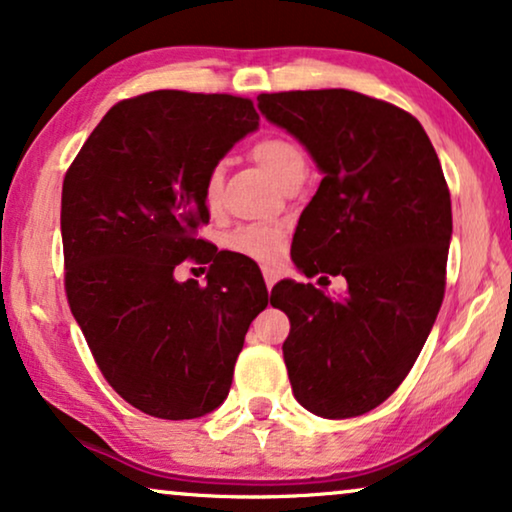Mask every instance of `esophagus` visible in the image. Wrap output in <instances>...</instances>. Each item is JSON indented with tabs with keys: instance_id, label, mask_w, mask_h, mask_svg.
<instances>
[{
	"instance_id": "esophagus-1",
	"label": "esophagus",
	"mask_w": 512,
	"mask_h": 512,
	"mask_svg": "<svg viewBox=\"0 0 512 512\" xmlns=\"http://www.w3.org/2000/svg\"><path fill=\"white\" fill-rule=\"evenodd\" d=\"M263 277H265V284H268V289H272L277 284V280H280V275H277L275 268H270V265H263Z\"/></svg>"
}]
</instances>
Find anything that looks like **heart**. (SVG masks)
<instances>
[{
    "label": "heart",
    "mask_w": 512,
    "mask_h": 512,
    "mask_svg": "<svg viewBox=\"0 0 512 512\" xmlns=\"http://www.w3.org/2000/svg\"><path fill=\"white\" fill-rule=\"evenodd\" d=\"M251 157L256 164L268 174L272 181L284 183L298 169H305V157L296 143L287 141L282 136H268L254 143ZM221 185H223V167H214L204 181V204L209 209H216L221 202ZM282 247V230L272 225H244L237 228L228 237V249L235 254L258 258H272Z\"/></svg>",
    "instance_id": "b5f03b06"
}]
</instances>
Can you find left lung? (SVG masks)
Returning a JSON list of instances; mask_svg holds the SVG:
<instances>
[{
    "label": "left lung",
    "mask_w": 512,
    "mask_h": 512,
    "mask_svg": "<svg viewBox=\"0 0 512 512\" xmlns=\"http://www.w3.org/2000/svg\"><path fill=\"white\" fill-rule=\"evenodd\" d=\"M258 110L322 174L294 232L296 268L345 277L341 296L294 280L272 289L291 322V390L315 416H362L395 393L440 313L451 242L440 159L416 117L357 91L261 94Z\"/></svg>",
    "instance_id": "8db88e82"
}]
</instances>
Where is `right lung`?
Segmentation results:
<instances>
[{"instance_id":"add662e5","label":"right lung","mask_w":512,"mask_h":512,"mask_svg":"<svg viewBox=\"0 0 512 512\" xmlns=\"http://www.w3.org/2000/svg\"><path fill=\"white\" fill-rule=\"evenodd\" d=\"M258 129L249 98L152 91L117 103L63 181L70 310L108 383L145 414L183 421L221 407L244 336L270 296L237 256L207 284L178 282L209 221L204 181Z\"/></svg>"}]
</instances>
